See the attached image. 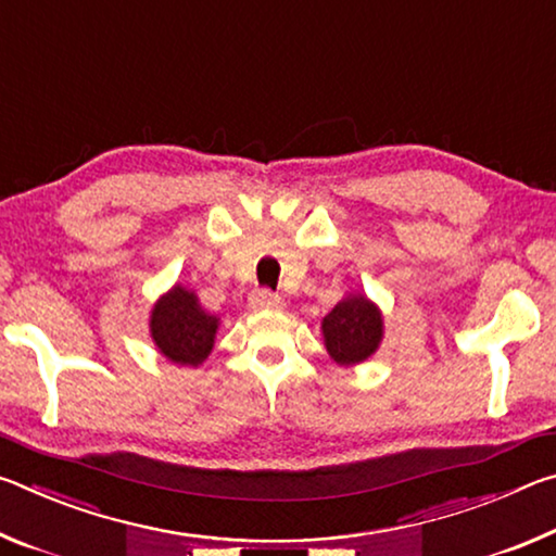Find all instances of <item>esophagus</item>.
<instances>
[{
    "label": "esophagus",
    "instance_id": "obj_1",
    "mask_svg": "<svg viewBox=\"0 0 556 556\" xmlns=\"http://www.w3.org/2000/svg\"><path fill=\"white\" fill-rule=\"evenodd\" d=\"M250 306L255 308V312H262V308H281L285 306V301H281V296L271 294V291H267V289H260L250 296Z\"/></svg>",
    "mask_w": 556,
    "mask_h": 556
}]
</instances>
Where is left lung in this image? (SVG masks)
<instances>
[{
    "instance_id": "obj_1",
    "label": "left lung",
    "mask_w": 556,
    "mask_h": 556,
    "mask_svg": "<svg viewBox=\"0 0 556 556\" xmlns=\"http://www.w3.org/2000/svg\"><path fill=\"white\" fill-rule=\"evenodd\" d=\"M326 351L338 365L363 363L378 351L382 338V318L365 296H348L324 318Z\"/></svg>"
}]
</instances>
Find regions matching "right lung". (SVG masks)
<instances>
[{"mask_svg":"<svg viewBox=\"0 0 556 556\" xmlns=\"http://www.w3.org/2000/svg\"><path fill=\"white\" fill-rule=\"evenodd\" d=\"M218 318L201 308L199 299L184 287H174L159 299L152 312V338L168 361L199 365L213 351Z\"/></svg>","mask_w":556,"mask_h":556,"instance_id":"1","label":"right lung"}]
</instances>
